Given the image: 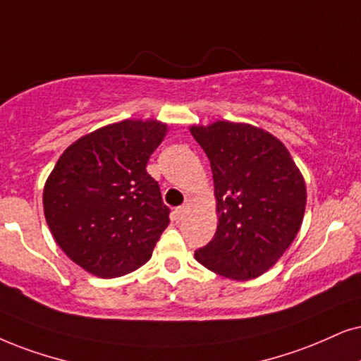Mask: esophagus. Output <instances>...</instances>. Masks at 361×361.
Wrapping results in <instances>:
<instances>
[{"label":"esophagus","mask_w":361,"mask_h":361,"mask_svg":"<svg viewBox=\"0 0 361 361\" xmlns=\"http://www.w3.org/2000/svg\"><path fill=\"white\" fill-rule=\"evenodd\" d=\"M188 209H190V202H186L183 207H180V208H176L175 212H173V216H175V220L176 221H180V220H183V216L186 213H188Z\"/></svg>","instance_id":"1"}]
</instances>
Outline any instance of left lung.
I'll return each mask as SVG.
<instances>
[{
    "label": "left lung",
    "mask_w": 361,
    "mask_h": 361,
    "mask_svg": "<svg viewBox=\"0 0 361 361\" xmlns=\"http://www.w3.org/2000/svg\"><path fill=\"white\" fill-rule=\"evenodd\" d=\"M190 131L212 165L218 212L216 233L195 258L231 280L263 275L302 226V173L285 145L262 128L214 121Z\"/></svg>",
    "instance_id": "obj_1"
}]
</instances>
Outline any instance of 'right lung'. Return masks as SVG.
<instances>
[{"instance_id": "right-lung-1", "label": "right lung", "mask_w": 361, "mask_h": 361, "mask_svg": "<svg viewBox=\"0 0 361 361\" xmlns=\"http://www.w3.org/2000/svg\"><path fill=\"white\" fill-rule=\"evenodd\" d=\"M166 131L157 120L113 123L59 157L44 185V218L59 248L83 270L115 278L152 258L170 208L147 165Z\"/></svg>"}]
</instances>
